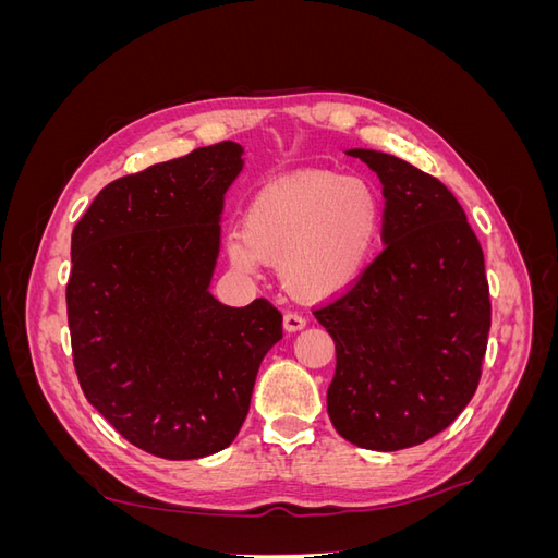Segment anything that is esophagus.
<instances>
[{"label":"esophagus","mask_w":558,"mask_h":558,"mask_svg":"<svg viewBox=\"0 0 558 558\" xmlns=\"http://www.w3.org/2000/svg\"><path fill=\"white\" fill-rule=\"evenodd\" d=\"M307 326V318L305 316H300V314H293V312H289L283 316V330L286 332H298V330H302Z\"/></svg>","instance_id":"obj_1"}]
</instances>
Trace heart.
<instances>
[{
	"instance_id": "1",
	"label": "heart",
	"mask_w": 558,
	"mask_h": 558,
	"mask_svg": "<svg viewBox=\"0 0 558 558\" xmlns=\"http://www.w3.org/2000/svg\"><path fill=\"white\" fill-rule=\"evenodd\" d=\"M384 202L373 183L328 170L265 185L248 202L242 234L226 240L234 269L253 275L258 260L279 267L286 289L326 300L351 289L373 263Z\"/></svg>"
}]
</instances>
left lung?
<instances>
[{
    "label": "left lung",
    "mask_w": 558,
    "mask_h": 558,
    "mask_svg": "<svg viewBox=\"0 0 558 558\" xmlns=\"http://www.w3.org/2000/svg\"><path fill=\"white\" fill-rule=\"evenodd\" d=\"M384 185V251L353 289L314 312L337 353L328 414L351 445L398 451L459 416L482 377L492 302L484 253L442 181L351 148Z\"/></svg>",
    "instance_id": "left-lung-1"
}]
</instances>
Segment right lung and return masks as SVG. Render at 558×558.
<instances>
[{"mask_svg":"<svg viewBox=\"0 0 558 558\" xmlns=\"http://www.w3.org/2000/svg\"><path fill=\"white\" fill-rule=\"evenodd\" d=\"M244 148L221 142L111 181L72 232V353L88 402L170 461L226 449L248 414L281 314L221 305L209 283Z\"/></svg>","mask_w":558,"mask_h":558,"instance_id":"1","label":"right lung"}]
</instances>
